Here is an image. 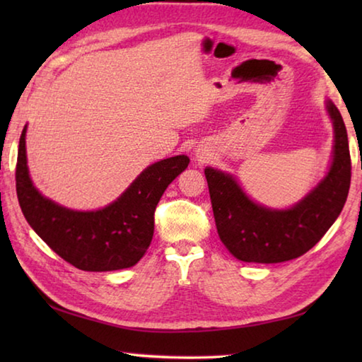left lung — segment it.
I'll use <instances>...</instances> for the list:
<instances>
[{"label":"left lung","mask_w":362,"mask_h":362,"mask_svg":"<svg viewBox=\"0 0 362 362\" xmlns=\"http://www.w3.org/2000/svg\"><path fill=\"white\" fill-rule=\"evenodd\" d=\"M332 166L326 179L287 211H272L250 201L231 175L204 170L220 241L243 262L278 263L297 259L320 243L340 216L351 182V158L345 122L332 102Z\"/></svg>","instance_id":"obj_1"}]
</instances>
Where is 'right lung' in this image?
I'll use <instances>...</instances> for the list:
<instances>
[{
	"mask_svg": "<svg viewBox=\"0 0 362 362\" xmlns=\"http://www.w3.org/2000/svg\"><path fill=\"white\" fill-rule=\"evenodd\" d=\"M25 131L19 140L16 189L21 209L42 241L70 265L84 272L134 267L148 249L155 211L164 189L189 159L174 156L146 168L113 204L95 212L65 209L36 192L28 177Z\"/></svg>",
	"mask_w": 362,
	"mask_h": 362,
	"instance_id": "obj_1",
	"label": "right lung"
}]
</instances>
